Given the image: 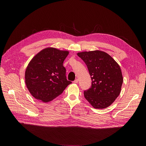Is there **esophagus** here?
Segmentation results:
<instances>
[{
    "label": "esophagus",
    "mask_w": 146,
    "mask_h": 146,
    "mask_svg": "<svg viewBox=\"0 0 146 146\" xmlns=\"http://www.w3.org/2000/svg\"><path fill=\"white\" fill-rule=\"evenodd\" d=\"M73 83H78V79H76L74 81H73Z\"/></svg>",
    "instance_id": "obj_1"
}]
</instances>
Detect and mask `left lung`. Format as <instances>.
<instances>
[{"mask_svg":"<svg viewBox=\"0 0 146 146\" xmlns=\"http://www.w3.org/2000/svg\"><path fill=\"white\" fill-rule=\"evenodd\" d=\"M86 64L92 86L84 91L85 99L94 108L110 106L119 96L123 78L119 64L108 54L95 50L78 53Z\"/></svg>","mask_w":146,"mask_h":146,"instance_id":"left-lung-1","label":"left lung"}]
</instances>
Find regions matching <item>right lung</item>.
Listing matches in <instances>:
<instances>
[{
	"label": "right lung",
	"mask_w": 146,
	"mask_h": 146,
	"mask_svg": "<svg viewBox=\"0 0 146 146\" xmlns=\"http://www.w3.org/2000/svg\"><path fill=\"white\" fill-rule=\"evenodd\" d=\"M68 51L46 48L40 51L29 63L25 71L27 87L33 97L48 102L63 93L72 83L66 79L63 62Z\"/></svg>",
	"instance_id": "add662e5"
}]
</instances>
